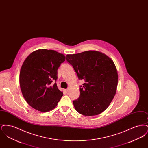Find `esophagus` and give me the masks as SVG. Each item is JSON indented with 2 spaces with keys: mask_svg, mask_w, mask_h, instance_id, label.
<instances>
[{
  "mask_svg": "<svg viewBox=\"0 0 148 148\" xmlns=\"http://www.w3.org/2000/svg\"><path fill=\"white\" fill-rule=\"evenodd\" d=\"M69 91V88H67L66 89H65V92H68Z\"/></svg>",
  "mask_w": 148,
  "mask_h": 148,
  "instance_id": "34e87169",
  "label": "esophagus"
}]
</instances>
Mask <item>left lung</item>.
Listing matches in <instances>:
<instances>
[{
  "label": "left lung",
  "mask_w": 148,
  "mask_h": 148,
  "mask_svg": "<svg viewBox=\"0 0 148 148\" xmlns=\"http://www.w3.org/2000/svg\"><path fill=\"white\" fill-rule=\"evenodd\" d=\"M66 58L79 79L84 81L79 98L73 101L75 110L85 116L103 112L113 100L118 86V75L113 60L95 50L67 54Z\"/></svg>",
  "instance_id": "1"
}]
</instances>
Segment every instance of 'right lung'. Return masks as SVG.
Wrapping results in <instances>:
<instances>
[{
  "mask_svg": "<svg viewBox=\"0 0 148 148\" xmlns=\"http://www.w3.org/2000/svg\"><path fill=\"white\" fill-rule=\"evenodd\" d=\"M65 56L53 50L41 49L29 54L24 60L19 75L22 94L29 106L41 112L54 109L62 97L56 83L58 69Z\"/></svg>",
  "mask_w": 148,
  "mask_h": 148,
  "instance_id": "obj_1",
  "label": "right lung"
}]
</instances>
